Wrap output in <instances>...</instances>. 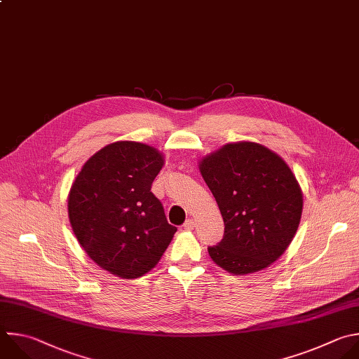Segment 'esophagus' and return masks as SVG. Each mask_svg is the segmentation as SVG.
<instances>
[{
    "instance_id": "34e87169",
    "label": "esophagus",
    "mask_w": 359,
    "mask_h": 359,
    "mask_svg": "<svg viewBox=\"0 0 359 359\" xmlns=\"http://www.w3.org/2000/svg\"><path fill=\"white\" fill-rule=\"evenodd\" d=\"M194 226H196V221L191 219V218H189V219L183 224V228H184L186 231H191Z\"/></svg>"
}]
</instances>
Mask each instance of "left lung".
Here are the masks:
<instances>
[{"label": "left lung", "instance_id": "obj_1", "mask_svg": "<svg viewBox=\"0 0 359 359\" xmlns=\"http://www.w3.org/2000/svg\"><path fill=\"white\" fill-rule=\"evenodd\" d=\"M224 219L211 259L233 275L262 271L290 245L302 210V189L286 162L255 142L226 144L200 162Z\"/></svg>", "mask_w": 359, "mask_h": 359}]
</instances>
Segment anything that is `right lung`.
<instances>
[{
    "mask_svg": "<svg viewBox=\"0 0 359 359\" xmlns=\"http://www.w3.org/2000/svg\"><path fill=\"white\" fill-rule=\"evenodd\" d=\"M162 166L155 148L119 141L94 154L72 184L67 208L77 241L115 276L135 279L149 272L177 231L151 191Z\"/></svg>",
    "mask_w": 359,
    "mask_h": 359,
    "instance_id": "add662e5",
    "label": "right lung"
}]
</instances>
